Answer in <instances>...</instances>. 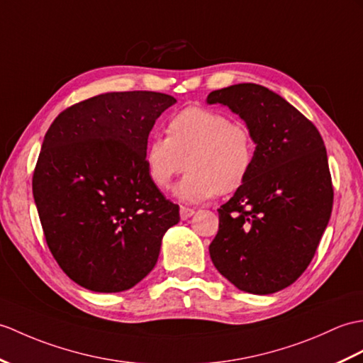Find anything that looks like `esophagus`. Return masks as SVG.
I'll use <instances>...</instances> for the list:
<instances>
[{"label": "esophagus", "instance_id": "1", "mask_svg": "<svg viewBox=\"0 0 363 363\" xmlns=\"http://www.w3.org/2000/svg\"><path fill=\"white\" fill-rule=\"evenodd\" d=\"M179 213H181V220H187V218H190L193 213H195V210L193 208H189V207H182L179 208Z\"/></svg>", "mask_w": 363, "mask_h": 363}]
</instances>
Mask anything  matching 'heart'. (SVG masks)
I'll return each mask as SVG.
<instances>
[{"label": "heart", "mask_w": 363, "mask_h": 363, "mask_svg": "<svg viewBox=\"0 0 363 363\" xmlns=\"http://www.w3.org/2000/svg\"><path fill=\"white\" fill-rule=\"evenodd\" d=\"M143 161L159 189H167L187 165L174 195L184 202H201L216 191L229 195L242 187L255 162V140L247 126L225 114L190 106L168 121L167 138L147 142Z\"/></svg>", "instance_id": "1"}]
</instances>
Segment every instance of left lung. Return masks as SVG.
<instances>
[{"label":"left lung","instance_id":"left-lung-1","mask_svg":"<svg viewBox=\"0 0 363 363\" xmlns=\"http://www.w3.org/2000/svg\"><path fill=\"white\" fill-rule=\"evenodd\" d=\"M207 104L229 106L257 145L247 181L218 208L210 258L240 291H281L306 271L331 216L323 139L297 108L255 83L212 91Z\"/></svg>","mask_w":363,"mask_h":363}]
</instances>
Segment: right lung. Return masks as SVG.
<instances>
[{"label": "right lung", "mask_w": 363, "mask_h": 363, "mask_svg": "<svg viewBox=\"0 0 363 363\" xmlns=\"http://www.w3.org/2000/svg\"><path fill=\"white\" fill-rule=\"evenodd\" d=\"M174 104L162 92H106L66 108L49 126L33 199L50 254L83 288H133L179 223V206L151 182L143 161L156 119Z\"/></svg>", "instance_id": "add662e5"}]
</instances>
